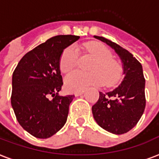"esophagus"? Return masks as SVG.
Masks as SVG:
<instances>
[{"instance_id":"obj_1","label":"esophagus","mask_w":159,"mask_h":159,"mask_svg":"<svg viewBox=\"0 0 159 159\" xmlns=\"http://www.w3.org/2000/svg\"><path fill=\"white\" fill-rule=\"evenodd\" d=\"M84 93V91H78V92H76V93H74V95L76 96V97H79V96L82 95Z\"/></svg>"}]
</instances>
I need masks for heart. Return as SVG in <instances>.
Here are the masks:
<instances>
[{
  "instance_id": "1",
  "label": "heart",
  "mask_w": 159,
  "mask_h": 159,
  "mask_svg": "<svg viewBox=\"0 0 159 159\" xmlns=\"http://www.w3.org/2000/svg\"><path fill=\"white\" fill-rule=\"evenodd\" d=\"M87 52L95 57L91 66L90 72L75 71L65 78V86L71 92L83 91L92 85L112 86L119 82L122 77V67L112 58L110 51L102 43L90 42L85 44ZM78 52L77 47L71 45L64 50L60 58V68L67 73L77 66Z\"/></svg>"
}]
</instances>
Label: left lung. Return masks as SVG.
I'll return each mask as SVG.
<instances>
[{
    "mask_svg": "<svg viewBox=\"0 0 159 159\" xmlns=\"http://www.w3.org/2000/svg\"><path fill=\"white\" fill-rule=\"evenodd\" d=\"M112 48L123 63L124 77L121 84L111 92L99 93V98L92 107L94 119L104 130L113 134H123L134 128L143 113L145 79L141 63L132 53L119 45L94 36Z\"/></svg>",
    "mask_w": 159,
    "mask_h": 159,
    "instance_id": "1",
    "label": "left lung"
}]
</instances>
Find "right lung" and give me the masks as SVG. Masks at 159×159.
<instances>
[{
  "label": "right lung",
  "mask_w": 159,
  "mask_h": 159,
  "mask_svg": "<svg viewBox=\"0 0 159 159\" xmlns=\"http://www.w3.org/2000/svg\"><path fill=\"white\" fill-rule=\"evenodd\" d=\"M79 38L53 36L26 53L12 74V108L20 125L37 139L50 138L66 123L75 96L59 94L63 85L60 58Z\"/></svg>",
  "instance_id": "add662e5"
}]
</instances>
